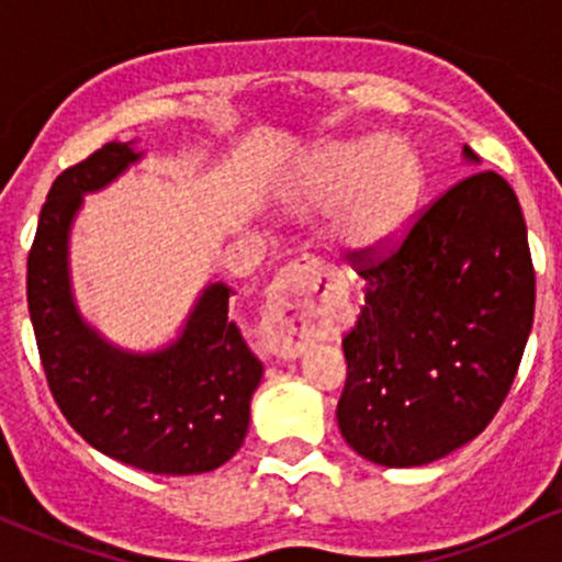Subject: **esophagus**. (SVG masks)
I'll return each instance as SVG.
<instances>
[{"label": "esophagus", "instance_id": "34e87169", "mask_svg": "<svg viewBox=\"0 0 562 562\" xmlns=\"http://www.w3.org/2000/svg\"><path fill=\"white\" fill-rule=\"evenodd\" d=\"M338 293L340 280L325 272L317 259H299L282 269L267 306L277 357L295 359L303 353L308 333L325 317Z\"/></svg>", "mask_w": 562, "mask_h": 562}]
</instances>
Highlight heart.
I'll return each mask as SVG.
<instances>
[{"instance_id": "1", "label": "heart", "mask_w": 562, "mask_h": 562, "mask_svg": "<svg viewBox=\"0 0 562 562\" xmlns=\"http://www.w3.org/2000/svg\"><path fill=\"white\" fill-rule=\"evenodd\" d=\"M420 190V166L402 139H325L293 160L280 184L290 214H322L333 250L362 256L402 229Z\"/></svg>"}]
</instances>
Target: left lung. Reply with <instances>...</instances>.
I'll list each match as a JSON object with an SVG mask.
<instances>
[{
  "instance_id": "1",
  "label": "left lung",
  "mask_w": 562,
  "mask_h": 562,
  "mask_svg": "<svg viewBox=\"0 0 562 562\" xmlns=\"http://www.w3.org/2000/svg\"><path fill=\"white\" fill-rule=\"evenodd\" d=\"M353 263L364 306L344 338L338 428L375 465H428L492 423L518 372L537 299L524 211L499 173L475 171L389 256Z\"/></svg>"
}]
</instances>
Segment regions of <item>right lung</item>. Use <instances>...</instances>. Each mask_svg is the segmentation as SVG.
<instances>
[{"mask_svg":"<svg viewBox=\"0 0 562 562\" xmlns=\"http://www.w3.org/2000/svg\"><path fill=\"white\" fill-rule=\"evenodd\" d=\"M139 158L134 142H108L53 182L29 254L31 325L49 391L89 447L145 473H209L243 447L263 375L229 319L232 288H203L179 338L147 353L102 338L70 290L68 237L83 195Z\"/></svg>","mask_w":562,"mask_h":562,"instance_id":"right-lung-1","label":"right lung"}]
</instances>
